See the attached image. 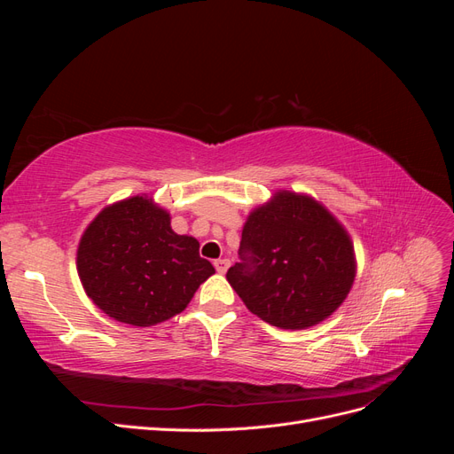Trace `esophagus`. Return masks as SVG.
<instances>
[{
    "label": "esophagus",
    "instance_id": "1",
    "mask_svg": "<svg viewBox=\"0 0 454 454\" xmlns=\"http://www.w3.org/2000/svg\"><path fill=\"white\" fill-rule=\"evenodd\" d=\"M229 259H215L214 261V267H215V270L219 272V274H225L227 272V269H229Z\"/></svg>",
    "mask_w": 454,
    "mask_h": 454
}]
</instances>
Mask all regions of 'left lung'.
Returning <instances> with one entry per match:
<instances>
[{"label": "left lung", "mask_w": 454, "mask_h": 454, "mask_svg": "<svg viewBox=\"0 0 454 454\" xmlns=\"http://www.w3.org/2000/svg\"><path fill=\"white\" fill-rule=\"evenodd\" d=\"M239 255L229 284L250 312L280 329L325 320L356 277L345 227L318 200L292 191H278L248 215Z\"/></svg>", "instance_id": "8db88e82"}]
</instances>
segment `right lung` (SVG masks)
Here are the masks:
<instances>
[{
    "label": "right lung",
    "instance_id": "obj_1",
    "mask_svg": "<svg viewBox=\"0 0 454 454\" xmlns=\"http://www.w3.org/2000/svg\"><path fill=\"white\" fill-rule=\"evenodd\" d=\"M77 272L109 318L149 327L180 314L215 269L193 237L176 235L149 197L107 206L81 237Z\"/></svg>",
    "mask_w": 454,
    "mask_h": 454
}]
</instances>
